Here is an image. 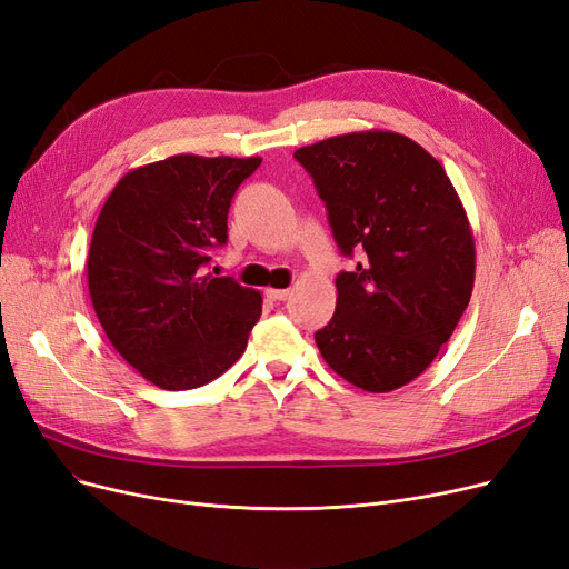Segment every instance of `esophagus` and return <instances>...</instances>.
<instances>
[{
    "label": "esophagus",
    "instance_id": "obj_1",
    "mask_svg": "<svg viewBox=\"0 0 569 569\" xmlns=\"http://www.w3.org/2000/svg\"><path fill=\"white\" fill-rule=\"evenodd\" d=\"M292 296L290 288H267V298L273 300V302H281V300H288Z\"/></svg>",
    "mask_w": 569,
    "mask_h": 569
}]
</instances>
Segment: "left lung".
<instances>
[{"instance_id":"left-lung-1","label":"left lung","mask_w":569,"mask_h":569,"mask_svg":"<svg viewBox=\"0 0 569 569\" xmlns=\"http://www.w3.org/2000/svg\"><path fill=\"white\" fill-rule=\"evenodd\" d=\"M326 203L342 256L338 305L317 338L326 363L370 393L422 375L465 313L476 246L455 187L422 144L391 131L296 150Z\"/></svg>"}]
</instances>
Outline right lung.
Instances as JSON below:
<instances>
[{
  "label": "right lung",
  "instance_id": "1",
  "mask_svg": "<svg viewBox=\"0 0 569 569\" xmlns=\"http://www.w3.org/2000/svg\"><path fill=\"white\" fill-rule=\"evenodd\" d=\"M260 157L176 154L126 173L104 201L87 277L112 347L144 380L184 391L213 382L246 351L262 296L206 273L227 243V213Z\"/></svg>",
  "mask_w": 569,
  "mask_h": 569
}]
</instances>
